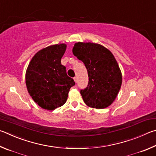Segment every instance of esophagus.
Instances as JSON below:
<instances>
[{
    "label": "esophagus",
    "mask_w": 156,
    "mask_h": 156,
    "mask_svg": "<svg viewBox=\"0 0 156 156\" xmlns=\"http://www.w3.org/2000/svg\"><path fill=\"white\" fill-rule=\"evenodd\" d=\"M74 81H75V82L76 83V81H77V77H76V76H75V77H74Z\"/></svg>",
    "instance_id": "1"
}]
</instances>
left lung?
I'll return each instance as SVG.
<instances>
[{
    "label": "left lung",
    "mask_w": 156,
    "mask_h": 156,
    "mask_svg": "<svg viewBox=\"0 0 156 156\" xmlns=\"http://www.w3.org/2000/svg\"><path fill=\"white\" fill-rule=\"evenodd\" d=\"M73 53L85 65L88 83L80 93L86 104L96 109L110 105L122 84L121 70L113 54L104 46L94 43H75Z\"/></svg>",
    "instance_id": "left-lung-1"
}]
</instances>
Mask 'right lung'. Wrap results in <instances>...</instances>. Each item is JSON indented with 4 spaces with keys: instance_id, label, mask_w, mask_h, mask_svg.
I'll return each instance as SVG.
<instances>
[{
    "instance_id": "1",
    "label": "right lung",
    "mask_w": 156,
    "mask_h": 156,
    "mask_svg": "<svg viewBox=\"0 0 156 156\" xmlns=\"http://www.w3.org/2000/svg\"><path fill=\"white\" fill-rule=\"evenodd\" d=\"M66 48L64 44L43 48L33 57L27 68L25 78L29 93L46 110H53L64 105L70 88L75 85L61 64Z\"/></svg>"
}]
</instances>
